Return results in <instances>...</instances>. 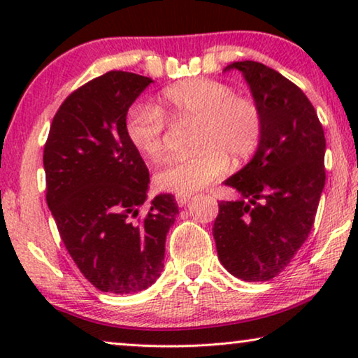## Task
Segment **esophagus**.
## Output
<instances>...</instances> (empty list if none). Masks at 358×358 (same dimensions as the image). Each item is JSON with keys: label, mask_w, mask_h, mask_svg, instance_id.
Wrapping results in <instances>:
<instances>
[{"label": "esophagus", "mask_w": 358, "mask_h": 358, "mask_svg": "<svg viewBox=\"0 0 358 358\" xmlns=\"http://www.w3.org/2000/svg\"><path fill=\"white\" fill-rule=\"evenodd\" d=\"M190 200V195H176V202H178L179 207H185V203H187Z\"/></svg>", "instance_id": "obj_1"}]
</instances>
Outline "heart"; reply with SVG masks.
Here are the masks:
<instances>
[{
    "instance_id": "b5f03b06",
    "label": "heart",
    "mask_w": 358,
    "mask_h": 358,
    "mask_svg": "<svg viewBox=\"0 0 358 358\" xmlns=\"http://www.w3.org/2000/svg\"><path fill=\"white\" fill-rule=\"evenodd\" d=\"M166 117L179 124L195 120L192 146L182 158L161 166L155 182L166 192L190 195L227 173L229 159L251 158L261 143L264 119L249 97L236 96L231 86L208 78H192L168 87L159 104L135 102L125 114V135L146 159L156 161L164 151Z\"/></svg>"
}]
</instances>
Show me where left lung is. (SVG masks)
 <instances>
[{"label": "left lung", "mask_w": 358, "mask_h": 358, "mask_svg": "<svg viewBox=\"0 0 358 358\" xmlns=\"http://www.w3.org/2000/svg\"><path fill=\"white\" fill-rule=\"evenodd\" d=\"M264 119L256 155L224 180L241 195L218 203V259L246 282L277 277L306 241L324 189V130L300 87L259 62H234Z\"/></svg>", "instance_id": "obj_1"}]
</instances>
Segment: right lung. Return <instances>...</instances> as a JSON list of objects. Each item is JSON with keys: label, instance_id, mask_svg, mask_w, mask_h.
<instances>
[{"label": "right lung", "instance_id": "right-lung-1", "mask_svg": "<svg viewBox=\"0 0 358 358\" xmlns=\"http://www.w3.org/2000/svg\"><path fill=\"white\" fill-rule=\"evenodd\" d=\"M153 80L107 71L78 87L53 117L43 146L47 205L66 251L97 290L136 293L163 271L179 213L171 194L146 202L150 173L125 135V114Z\"/></svg>", "mask_w": 358, "mask_h": 358}]
</instances>
